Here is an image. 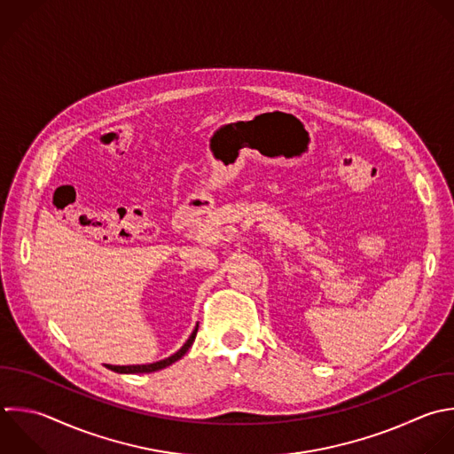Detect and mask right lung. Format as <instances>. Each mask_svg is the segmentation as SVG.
<instances>
[{
	"instance_id": "obj_1",
	"label": "right lung",
	"mask_w": 454,
	"mask_h": 454,
	"mask_svg": "<svg viewBox=\"0 0 454 454\" xmlns=\"http://www.w3.org/2000/svg\"><path fill=\"white\" fill-rule=\"evenodd\" d=\"M197 330H199V325L195 326V330L192 332V335H190V339L184 342V346H183L179 351H176L172 356H168V358H163V360L154 362V364H144V365H108V367H110L112 371H115V372H131V374L160 371V369H163V367H167V365H170V364L177 362V360H179V358H181V356L190 349V346H192V344H193V340H195Z\"/></svg>"
}]
</instances>
